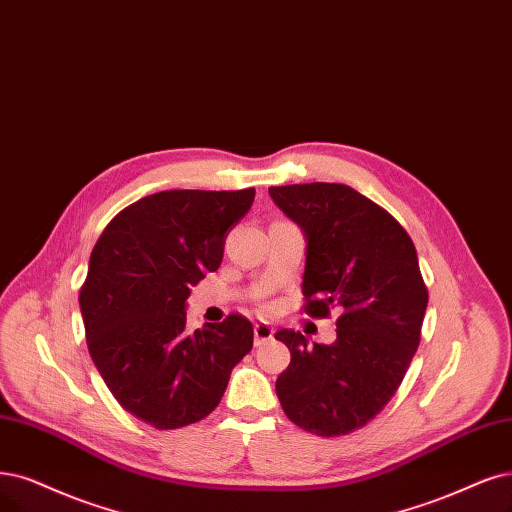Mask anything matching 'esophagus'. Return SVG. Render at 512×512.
Wrapping results in <instances>:
<instances>
[{"instance_id": "esophagus-1", "label": "esophagus", "mask_w": 512, "mask_h": 512, "mask_svg": "<svg viewBox=\"0 0 512 512\" xmlns=\"http://www.w3.org/2000/svg\"><path fill=\"white\" fill-rule=\"evenodd\" d=\"M253 333H255V346H261V344L270 342L272 335H274V329L268 323H257L253 327Z\"/></svg>"}]
</instances>
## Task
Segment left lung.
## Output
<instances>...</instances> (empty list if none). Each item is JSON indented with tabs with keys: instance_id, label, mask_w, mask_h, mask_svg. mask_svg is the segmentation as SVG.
Returning <instances> with one entry per match:
<instances>
[{
	"instance_id": "obj_1",
	"label": "left lung",
	"mask_w": 512,
	"mask_h": 512,
	"mask_svg": "<svg viewBox=\"0 0 512 512\" xmlns=\"http://www.w3.org/2000/svg\"><path fill=\"white\" fill-rule=\"evenodd\" d=\"M270 196L306 232L304 312L339 314L331 346L276 333L291 350L278 401L299 428L342 437L388 405L420 346L428 289L418 253L386 208L348 185H280Z\"/></svg>"
}]
</instances>
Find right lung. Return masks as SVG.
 <instances>
[{
	"instance_id": "1",
	"label": "right lung",
	"mask_w": 512,
	"mask_h": 512,
	"mask_svg": "<svg viewBox=\"0 0 512 512\" xmlns=\"http://www.w3.org/2000/svg\"><path fill=\"white\" fill-rule=\"evenodd\" d=\"M255 187L170 189L113 217L80 289L86 344L116 401L158 430L200 422L253 348L242 314L185 329L189 289L221 266L225 236L249 213Z\"/></svg>"
}]
</instances>
